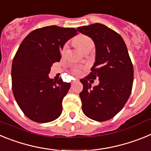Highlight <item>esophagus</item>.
<instances>
[{
    "instance_id": "34e87169",
    "label": "esophagus",
    "mask_w": 151,
    "mask_h": 151,
    "mask_svg": "<svg viewBox=\"0 0 151 151\" xmlns=\"http://www.w3.org/2000/svg\"><path fill=\"white\" fill-rule=\"evenodd\" d=\"M78 82V80H75V81H73V82H71V84L73 85V84L76 83V82Z\"/></svg>"
}]
</instances>
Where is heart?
<instances>
[{
	"label": "heart",
	"instance_id": "heart-1",
	"mask_svg": "<svg viewBox=\"0 0 151 151\" xmlns=\"http://www.w3.org/2000/svg\"><path fill=\"white\" fill-rule=\"evenodd\" d=\"M74 45L79 49L83 53L85 50L91 48V47H94V42L90 38L87 37L85 35H79L74 40ZM68 46L65 45L63 49V53H66L67 50ZM74 73L76 75H79L81 73V69L80 68H76L74 69Z\"/></svg>",
	"mask_w": 151,
	"mask_h": 151
}]
</instances>
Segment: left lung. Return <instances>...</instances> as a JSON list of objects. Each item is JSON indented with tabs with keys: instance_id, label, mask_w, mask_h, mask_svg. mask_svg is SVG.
I'll use <instances>...</instances> for the list:
<instances>
[{
	"instance_id": "1",
	"label": "left lung",
	"mask_w": 151,
	"mask_h": 151,
	"mask_svg": "<svg viewBox=\"0 0 151 151\" xmlns=\"http://www.w3.org/2000/svg\"><path fill=\"white\" fill-rule=\"evenodd\" d=\"M95 45V62L91 73L82 78L83 90L79 94L82 111L97 122L113 118L127 102L132 88L134 70L127 47L119 35L101 23L77 28ZM99 84L91 86L93 79Z\"/></svg>"
}]
</instances>
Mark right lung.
Returning a JSON list of instances; mask_svg holds the SVG:
<instances>
[{
  "mask_svg": "<svg viewBox=\"0 0 151 151\" xmlns=\"http://www.w3.org/2000/svg\"><path fill=\"white\" fill-rule=\"evenodd\" d=\"M78 35L74 28L50 26L31 32L22 41L12 63L16 101L27 117L49 122L60 116L70 84L49 78L53 63L60 60L66 41Z\"/></svg>",
  "mask_w": 151,
  "mask_h": 151,
  "instance_id": "add662e5",
  "label": "right lung"
}]
</instances>
